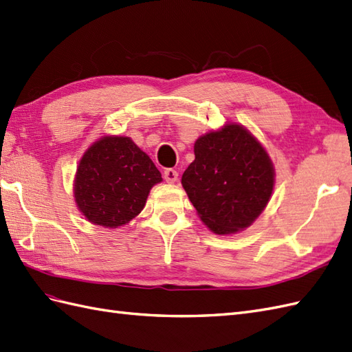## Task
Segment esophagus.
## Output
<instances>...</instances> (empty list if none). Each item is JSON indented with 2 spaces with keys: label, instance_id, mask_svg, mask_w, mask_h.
<instances>
[{
  "label": "esophagus",
  "instance_id": "obj_1",
  "mask_svg": "<svg viewBox=\"0 0 352 352\" xmlns=\"http://www.w3.org/2000/svg\"><path fill=\"white\" fill-rule=\"evenodd\" d=\"M164 177H165V182L166 183L174 184V183H177V179H178V173H177V170H174V169H166L165 173H164Z\"/></svg>",
  "mask_w": 352,
  "mask_h": 352
}]
</instances>
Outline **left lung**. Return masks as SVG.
Wrapping results in <instances>:
<instances>
[{
	"instance_id": "8db88e82",
	"label": "left lung",
	"mask_w": 352,
	"mask_h": 352,
	"mask_svg": "<svg viewBox=\"0 0 352 352\" xmlns=\"http://www.w3.org/2000/svg\"><path fill=\"white\" fill-rule=\"evenodd\" d=\"M182 184L201 221L215 235H233L253 224L269 204L275 168L267 150L236 122L201 135Z\"/></svg>"
}]
</instances>
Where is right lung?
<instances>
[{"label": "right lung", "mask_w": 352, "mask_h": 352, "mask_svg": "<svg viewBox=\"0 0 352 352\" xmlns=\"http://www.w3.org/2000/svg\"><path fill=\"white\" fill-rule=\"evenodd\" d=\"M162 182L156 165L132 138L104 135L80 157L73 196L89 223L117 229L137 217L151 187Z\"/></svg>", "instance_id": "1"}]
</instances>
